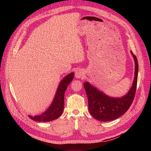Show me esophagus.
I'll use <instances>...</instances> for the list:
<instances>
[{
	"instance_id": "34e87169",
	"label": "esophagus",
	"mask_w": 151,
	"mask_h": 151,
	"mask_svg": "<svg viewBox=\"0 0 151 151\" xmlns=\"http://www.w3.org/2000/svg\"><path fill=\"white\" fill-rule=\"evenodd\" d=\"M83 76H84V72L83 70H81V69L76 70V72L75 73V76H76V78H78V79L81 78V77H83Z\"/></svg>"
}]
</instances>
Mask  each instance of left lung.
<instances>
[{
  "mask_svg": "<svg viewBox=\"0 0 151 151\" xmlns=\"http://www.w3.org/2000/svg\"><path fill=\"white\" fill-rule=\"evenodd\" d=\"M135 61V77L132 88L124 96L111 98L99 91L88 82L84 87L88 99L89 111L96 119L101 122L115 120L125 114L134 101L137 83L139 65L136 56L131 52Z\"/></svg>",
  "mask_w": 151,
  "mask_h": 151,
  "instance_id": "obj_1",
  "label": "left lung"
}]
</instances>
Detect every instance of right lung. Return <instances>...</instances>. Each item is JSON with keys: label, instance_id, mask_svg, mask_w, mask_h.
<instances>
[{"label": "right lung", "instance_id": "add662e5", "mask_svg": "<svg viewBox=\"0 0 151 151\" xmlns=\"http://www.w3.org/2000/svg\"><path fill=\"white\" fill-rule=\"evenodd\" d=\"M74 73L66 76L58 85L57 92L51 105L43 113L37 116H29L31 119L36 122H50L60 116L64 108V93L68 84L74 79Z\"/></svg>", "mask_w": 151, "mask_h": 151}]
</instances>
